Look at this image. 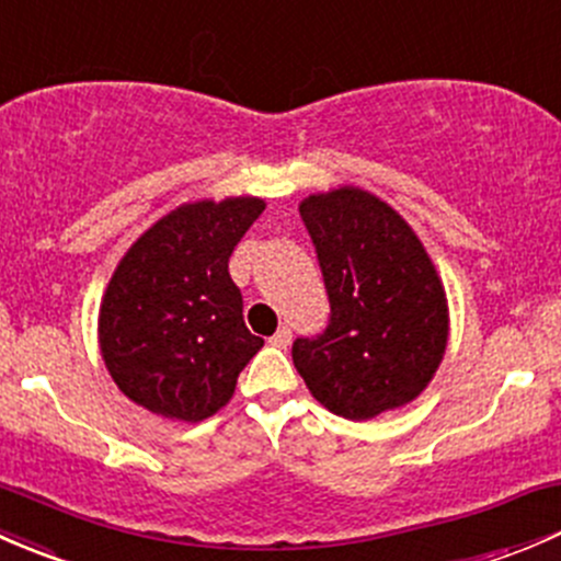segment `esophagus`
I'll return each mask as SVG.
<instances>
[{
	"label": "esophagus",
	"instance_id": "1",
	"mask_svg": "<svg viewBox=\"0 0 561 561\" xmlns=\"http://www.w3.org/2000/svg\"><path fill=\"white\" fill-rule=\"evenodd\" d=\"M270 343H273L275 348H288V345H291V329L280 327L278 332H275L273 337H270Z\"/></svg>",
	"mask_w": 561,
	"mask_h": 561
}]
</instances>
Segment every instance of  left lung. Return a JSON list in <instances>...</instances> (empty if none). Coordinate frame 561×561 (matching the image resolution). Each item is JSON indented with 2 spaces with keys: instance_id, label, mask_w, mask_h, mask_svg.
Returning <instances> with one entry per match:
<instances>
[{
  "instance_id": "left-lung-1",
  "label": "left lung",
  "mask_w": 561,
  "mask_h": 561,
  "mask_svg": "<svg viewBox=\"0 0 561 561\" xmlns=\"http://www.w3.org/2000/svg\"><path fill=\"white\" fill-rule=\"evenodd\" d=\"M327 283V332L294 367L329 413L367 421L413 402L446 356L448 299L413 227L380 196L340 186L299 202Z\"/></svg>"
}]
</instances>
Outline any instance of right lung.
<instances>
[{"mask_svg": "<svg viewBox=\"0 0 561 561\" xmlns=\"http://www.w3.org/2000/svg\"><path fill=\"white\" fill-rule=\"evenodd\" d=\"M259 196L183 202L129 245L102 294V362L135 405L199 424L234 394L264 340L248 332L229 256Z\"/></svg>", "mask_w": 561, "mask_h": 561, "instance_id": "right-lung-1", "label": "right lung"}]
</instances>
